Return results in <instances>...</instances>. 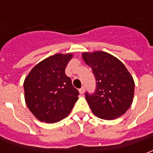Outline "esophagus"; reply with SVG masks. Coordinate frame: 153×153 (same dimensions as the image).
<instances>
[{
  "instance_id": "34e87169",
  "label": "esophagus",
  "mask_w": 153,
  "mask_h": 153,
  "mask_svg": "<svg viewBox=\"0 0 153 153\" xmlns=\"http://www.w3.org/2000/svg\"><path fill=\"white\" fill-rule=\"evenodd\" d=\"M84 91H85L84 87H82V88H81L79 89V93H81V94H83V93H84Z\"/></svg>"
}]
</instances>
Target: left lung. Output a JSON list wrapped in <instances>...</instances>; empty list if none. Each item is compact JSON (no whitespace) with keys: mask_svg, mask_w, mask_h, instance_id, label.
<instances>
[{"mask_svg":"<svg viewBox=\"0 0 153 153\" xmlns=\"http://www.w3.org/2000/svg\"><path fill=\"white\" fill-rule=\"evenodd\" d=\"M84 62L92 67L96 79L93 94L85 97L92 111L103 120H114L130 107L134 93V82L120 60L105 51L83 52Z\"/></svg>","mask_w":153,"mask_h":153,"instance_id":"1","label":"left lung"}]
</instances>
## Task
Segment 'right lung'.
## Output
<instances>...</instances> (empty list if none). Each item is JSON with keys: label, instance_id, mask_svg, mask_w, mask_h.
<instances>
[{"label": "right lung", "instance_id": "add662e5", "mask_svg": "<svg viewBox=\"0 0 153 153\" xmlns=\"http://www.w3.org/2000/svg\"><path fill=\"white\" fill-rule=\"evenodd\" d=\"M71 53L56 54L35 65L24 83L26 105L42 122L56 123L69 115L79 91L65 72Z\"/></svg>", "mask_w": 153, "mask_h": 153}]
</instances>
